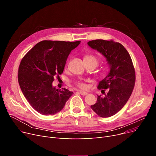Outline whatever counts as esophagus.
I'll return each instance as SVG.
<instances>
[{
  "label": "esophagus",
  "mask_w": 156,
  "mask_h": 156,
  "mask_svg": "<svg viewBox=\"0 0 156 156\" xmlns=\"http://www.w3.org/2000/svg\"><path fill=\"white\" fill-rule=\"evenodd\" d=\"M79 93L81 94V95H83V96H85L86 94H87V93L85 92V91H79Z\"/></svg>",
  "instance_id": "1"
}]
</instances>
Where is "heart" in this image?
I'll use <instances>...</instances> for the list:
<instances>
[{
    "label": "heart",
    "instance_id": "b5f03b06",
    "mask_svg": "<svg viewBox=\"0 0 156 156\" xmlns=\"http://www.w3.org/2000/svg\"><path fill=\"white\" fill-rule=\"evenodd\" d=\"M84 62H94V63H98V60L94 56L88 55L84 57ZM77 86L79 88L83 89V90H85V89H86L87 87V85L86 83H83V82L77 83Z\"/></svg>",
    "mask_w": 156,
    "mask_h": 156
}]
</instances>
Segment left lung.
I'll use <instances>...</instances> for the list:
<instances>
[{
  "label": "left lung",
  "mask_w": 156,
  "mask_h": 156,
  "mask_svg": "<svg viewBox=\"0 0 156 156\" xmlns=\"http://www.w3.org/2000/svg\"><path fill=\"white\" fill-rule=\"evenodd\" d=\"M87 45L106 58L110 69L98 85L99 90L108 89V91L105 97L98 96L91 108L100 117H111L122 109L132 93L135 83L134 66L128 52L120 43L98 39L89 41Z\"/></svg>",
  "instance_id": "1"
}]
</instances>
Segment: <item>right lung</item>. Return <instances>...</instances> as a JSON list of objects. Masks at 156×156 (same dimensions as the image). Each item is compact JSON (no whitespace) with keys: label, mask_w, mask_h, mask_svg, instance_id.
Returning a JSON list of instances; mask_svg holds the SVG:
<instances>
[{"label":"right lung","mask_w":156,"mask_h":156,"mask_svg":"<svg viewBox=\"0 0 156 156\" xmlns=\"http://www.w3.org/2000/svg\"><path fill=\"white\" fill-rule=\"evenodd\" d=\"M80 43L41 41L22 59L18 69L20 88L32 108L42 115L60 112L73 94L65 88L56 89L53 82L63 73L69 54Z\"/></svg>","instance_id":"add662e5"}]
</instances>
